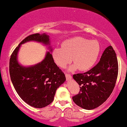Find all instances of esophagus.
Returning a JSON list of instances; mask_svg holds the SVG:
<instances>
[{
	"instance_id": "1",
	"label": "esophagus",
	"mask_w": 127,
	"mask_h": 127,
	"mask_svg": "<svg viewBox=\"0 0 127 127\" xmlns=\"http://www.w3.org/2000/svg\"><path fill=\"white\" fill-rule=\"evenodd\" d=\"M65 76H66V80H70L72 79V76L70 74H68V73H66L65 74Z\"/></svg>"
}]
</instances>
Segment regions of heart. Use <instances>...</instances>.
Returning a JSON list of instances; mask_svg holds the SVG:
<instances>
[{"mask_svg":"<svg viewBox=\"0 0 127 127\" xmlns=\"http://www.w3.org/2000/svg\"><path fill=\"white\" fill-rule=\"evenodd\" d=\"M100 51V46L97 40L76 37L64 41L62 47L54 48L52 57L59 67L64 68L73 61L74 63L69 70L79 68L81 71H87L96 63Z\"/></svg>","mask_w":127,"mask_h":127,"instance_id":"1","label":"heart"}]
</instances>
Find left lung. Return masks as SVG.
Returning a JSON list of instances; mask_svg holds the SVG:
<instances>
[{
	"instance_id": "obj_1",
	"label": "left lung",
	"mask_w": 127,
	"mask_h": 127,
	"mask_svg": "<svg viewBox=\"0 0 127 127\" xmlns=\"http://www.w3.org/2000/svg\"><path fill=\"white\" fill-rule=\"evenodd\" d=\"M118 69L116 54L109 46L96 66L85 73L73 76L80 85L79 93L72 97L74 103L85 110H93L102 105L113 92Z\"/></svg>"
}]
</instances>
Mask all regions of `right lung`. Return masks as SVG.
<instances>
[{"instance_id":"right-lung-1","label":"right lung","mask_w":127,"mask_h":127,"mask_svg":"<svg viewBox=\"0 0 127 127\" xmlns=\"http://www.w3.org/2000/svg\"><path fill=\"white\" fill-rule=\"evenodd\" d=\"M31 40L50 44L49 36L46 34H33L25 37L11 55L9 74L20 98L31 107L40 108L53 101L57 88L65 81L66 77L54 63L50 52L43 61L34 66L24 67L19 64L17 56L20 45Z\"/></svg>"}]
</instances>
